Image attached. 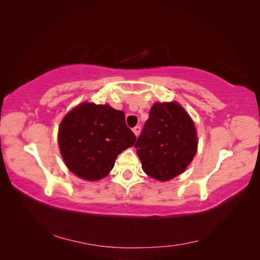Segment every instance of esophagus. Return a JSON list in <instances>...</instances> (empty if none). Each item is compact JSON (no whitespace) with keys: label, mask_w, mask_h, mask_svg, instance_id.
I'll use <instances>...</instances> for the list:
<instances>
[{"label":"esophagus","mask_w":260,"mask_h":260,"mask_svg":"<svg viewBox=\"0 0 260 260\" xmlns=\"http://www.w3.org/2000/svg\"><path fill=\"white\" fill-rule=\"evenodd\" d=\"M140 132H141V127L140 125H136V127L133 128V133H135V135L138 137L140 135Z\"/></svg>","instance_id":"34e87169"}]
</instances>
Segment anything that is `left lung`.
Instances as JSON below:
<instances>
[{
  "instance_id": "left-lung-1",
  "label": "left lung",
  "mask_w": 260,
  "mask_h": 260,
  "mask_svg": "<svg viewBox=\"0 0 260 260\" xmlns=\"http://www.w3.org/2000/svg\"><path fill=\"white\" fill-rule=\"evenodd\" d=\"M135 147L147 176L159 181L174 179L198 151L194 122L176 102L155 103Z\"/></svg>"
}]
</instances>
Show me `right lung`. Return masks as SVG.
<instances>
[{"instance_id": "obj_1", "label": "right lung", "mask_w": 260, "mask_h": 260, "mask_svg": "<svg viewBox=\"0 0 260 260\" xmlns=\"http://www.w3.org/2000/svg\"><path fill=\"white\" fill-rule=\"evenodd\" d=\"M136 136L125 124L124 113L108 104L82 103L61 120L58 145L67 168L88 181L106 177L117 156L133 146Z\"/></svg>"}]
</instances>
